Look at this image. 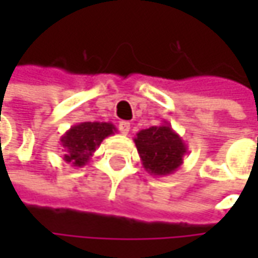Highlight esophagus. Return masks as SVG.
Masks as SVG:
<instances>
[{
	"label": "esophagus",
	"instance_id": "obj_1",
	"mask_svg": "<svg viewBox=\"0 0 258 258\" xmlns=\"http://www.w3.org/2000/svg\"><path fill=\"white\" fill-rule=\"evenodd\" d=\"M118 128H119V131H121L122 134H128L130 122H127V121H121L119 125H118Z\"/></svg>",
	"mask_w": 258,
	"mask_h": 258
}]
</instances>
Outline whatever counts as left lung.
Segmentation results:
<instances>
[{
    "mask_svg": "<svg viewBox=\"0 0 258 258\" xmlns=\"http://www.w3.org/2000/svg\"><path fill=\"white\" fill-rule=\"evenodd\" d=\"M134 143L145 170L154 176L175 173L188 152L185 142L167 121L161 125L140 130L134 137Z\"/></svg>",
    "mask_w": 258,
    "mask_h": 258,
    "instance_id": "1",
    "label": "left lung"
}]
</instances>
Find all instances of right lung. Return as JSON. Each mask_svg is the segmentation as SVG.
<instances>
[{
    "instance_id": "right-lung-1",
    "label": "right lung",
    "mask_w": 258,
    "mask_h": 258,
    "mask_svg": "<svg viewBox=\"0 0 258 258\" xmlns=\"http://www.w3.org/2000/svg\"><path fill=\"white\" fill-rule=\"evenodd\" d=\"M116 131L110 122H79L61 136L62 160L75 167L86 166L101 142Z\"/></svg>"
}]
</instances>
